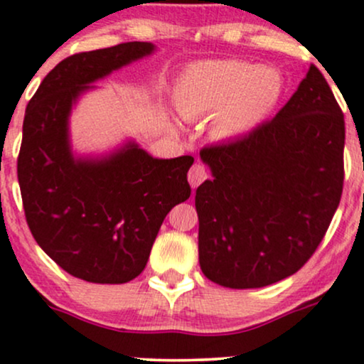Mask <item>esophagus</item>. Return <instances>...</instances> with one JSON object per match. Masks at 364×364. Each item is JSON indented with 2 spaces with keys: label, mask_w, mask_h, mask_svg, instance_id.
<instances>
[{
  "label": "esophagus",
  "mask_w": 364,
  "mask_h": 364,
  "mask_svg": "<svg viewBox=\"0 0 364 364\" xmlns=\"http://www.w3.org/2000/svg\"><path fill=\"white\" fill-rule=\"evenodd\" d=\"M207 178H208V174H207L205 166L200 164V162H196V164L191 166L190 173H188V181H190L191 188L200 186Z\"/></svg>",
  "instance_id": "1"
}]
</instances>
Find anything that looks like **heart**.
Listing matches in <instances>:
<instances>
[{"label": "heart", "instance_id": "heart-1", "mask_svg": "<svg viewBox=\"0 0 364 364\" xmlns=\"http://www.w3.org/2000/svg\"><path fill=\"white\" fill-rule=\"evenodd\" d=\"M281 90L282 78L274 68L215 60L188 66L178 80L174 102L186 119L215 112L212 133L217 139H236L265 119Z\"/></svg>", "mask_w": 364, "mask_h": 364}]
</instances>
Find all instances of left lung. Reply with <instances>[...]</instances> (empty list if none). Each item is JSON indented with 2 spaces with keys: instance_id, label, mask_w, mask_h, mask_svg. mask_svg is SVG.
<instances>
[{
  "instance_id": "8db88e82",
  "label": "left lung",
  "mask_w": 364,
  "mask_h": 364,
  "mask_svg": "<svg viewBox=\"0 0 364 364\" xmlns=\"http://www.w3.org/2000/svg\"><path fill=\"white\" fill-rule=\"evenodd\" d=\"M344 114L315 65L274 119L200 150L195 195L203 275L231 289L270 286L310 260L339 207Z\"/></svg>"
}]
</instances>
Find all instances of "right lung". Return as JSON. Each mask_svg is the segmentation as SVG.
<instances>
[{"instance_id":"right-lung-1","label":"right lung","mask_w":364,"mask_h":364,"mask_svg":"<svg viewBox=\"0 0 364 364\" xmlns=\"http://www.w3.org/2000/svg\"><path fill=\"white\" fill-rule=\"evenodd\" d=\"M152 43H123L66 58L25 109L18 185L37 245L63 270L95 284L141 274L162 220L190 198L193 157L156 159L128 140L104 156H75L70 114L94 83L150 56Z\"/></svg>"}]
</instances>
